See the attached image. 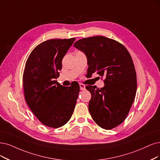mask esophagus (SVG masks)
<instances>
[{
    "label": "esophagus",
    "instance_id": "esophagus-1",
    "mask_svg": "<svg viewBox=\"0 0 160 160\" xmlns=\"http://www.w3.org/2000/svg\"><path fill=\"white\" fill-rule=\"evenodd\" d=\"M80 88L81 90H84L86 89V87L85 85L83 84H80Z\"/></svg>",
    "mask_w": 160,
    "mask_h": 160
}]
</instances>
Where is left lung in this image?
Listing matches in <instances>:
<instances>
[{"instance_id":"1","label":"left lung","mask_w":160,"mask_h":160,"mask_svg":"<svg viewBox=\"0 0 160 160\" xmlns=\"http://www.w3.org/2000/svg\"><path fill=\"white\" fill-rule=\"evenodd\" d=\"M74 47L85 53L87 74L105 76V86H87L91 93L88 109L98 126L109 130L119 125L131 109L137 93V74L132 57L125 46L103 36L76 41Z\"/></svg>"}]
</instances>
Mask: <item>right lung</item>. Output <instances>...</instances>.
<instances>
[{
	"instance_id": "obj_1",
	"label": "right lung",
	"mask_w": 160,
	"mask_h": 160,
	"mask_svg": "<svg viewBox=\"0 0 160 160\" xmlns=\"http://www.w3.org/2000/svg\"><path fill=\"white\" fill-rule=\"evenodd\" d=\"M75 38L49 39L32 51L23 74L26 102L44 125L59 128L72 116L80 86L64 87L55 80L62 68V60Z\"/></svg>"
}]
</instances>
